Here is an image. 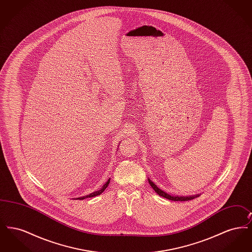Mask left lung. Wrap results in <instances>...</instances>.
Listing matches in <instances>:
<instances>
[{"mask_svg":"<svg viewBox=\"0 0 252 252\" xmlns=\"http://www.w3.org/2000/svg\"><path fill=\"white\" fill-rule=\"evenodd\" d=\"M149 181V184L151 185V187L155 190V192L158 194V195H160V196H162V197H165V198H167L169 200H174V201H188V200H192L193 198H195V197H197L198 196V194H196V195H191V196H173V195H170V194H168L166 192H164V191H161L159 188H158L156 185L151 181L150 180H148Z\"/></svg>","mask_w":252,"mask_h":252,"instance_id":"obj_1","label":"left lung"}]
</instances>
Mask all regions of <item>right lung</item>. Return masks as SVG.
<instances>
[{"instance_id": "obj_1", "label": "right lung", "mask_w": 252, "mask_h": 252, "mask_svg": "<svg viewBox=\"0 0 252 252\" xmlns=\"http://www.w3.org/2000/svg\"><path fill=\"white\" fill-rule=\"evenodd\" d=\"M109 180H108L105 184H104V186L102 187V189H100V190H98V191H96L94 192H92V193H90V194H88V195H84V196H82V197H77L76 199H79V200H81V199H85V198H87V197H94V196H96V195H99V194H101L102 192L105 191V189L108 187V183H109Z\"/></svg>"}]
</instances>
